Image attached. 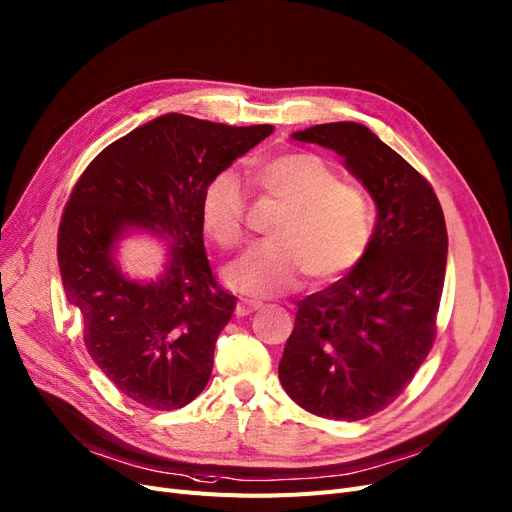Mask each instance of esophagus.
<instances>
[{
	"instance_id": "obj_1",
	"label": "esophagus",
	"mask_w": 512,
	"mask_h": 512,
	"mask_svg": "<svg viewBox=\"0 0 512 512\" xmlns=\"http://www.w3.org/2000/svg\"><path fill=\"white\" fill-rule=\"evenodd\" d=\"M259 307H261V303H259V301H255V299H240V301L236 303L234 314H236L238 318H244V316L253 314V311H255V309H259Z\"/></svg>"
}]
</instances>
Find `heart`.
I'll return each mask as SVG.
<instances>
[{
	"mask_svg": "<svg viewBox=\"0 0 512 512\" xmlns=\"http://www.w3.org/2000/svg\"><path fill=\"white\" fill-rule=\"evenodd\" d=\"M265 194L284 201L272 226V242L251 247L230 263L224 280L234 291L268 297L301 286L335 282L358 265L372 240L374 213L362 188L341 182L337 169L318 154L286 152L255 169ZM244 194L230 169L211 177L201 196V224L221 249L244 238Z\"/></svg>",
	"mask_w": 512,
	"mask_h": 512,
	"instance_id": "heart-1",
	"label": "heart"
}]
</instances>
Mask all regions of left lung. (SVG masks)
<instances>
[{"mask_svg": "<svg viewBox=\"0 0 512 512\" xmlns=\"http://www.w3.org/2000/svg\"><path fill=\"white\" fill-rule=\"evenodd\" d=\"M291 138L339 154L372 196L376 224L364 259L299 301L278 376L307 412L360 420L404 391L433 345L446 219L431 184L366 125L324 123Z\"/></svg>", "mask_w": 512, "mask_h": 512, "instance_id": "8db88e82", "label": "left lung"}]
</instances>
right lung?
<instances>
[{
  "label": "right lung",
  "instance_id": "right-lung-1",
  "mask_svg": "<svg viewBox=\"0 0 512 512\" xmlns=\"http://www.w3.org/2000/svg\"><path fill=\"white\" fill-rule=\"evenodd\" d=\"M272 131L169 113L106 146L79 177L58 232L64 295L79 309L92 360L133 402L184 408L209 383L236 297L211 274L201 196ZM136 231L166 242L157 279L120 268V240Z\"/></svg>",
  "mask_w": 512,
  "mask_h": 512
}]
</instances>
